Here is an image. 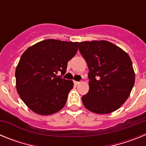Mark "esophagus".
<instances>
[{
	"label": "esophagus",
	"instance_id": "34e87169",
	"mask_svg": "<svg viewBox=\"0 0 146 146\" xmlns=\"http://www.w3.org/2000/svg\"><path fill=\"white\" fill-rule=\"evenodd\" d=\"M74 85L77 86V85L80 84V82H78V81H74Z\"/></svg>",
	"mask_w": 146,
	"mask_h": 146
}]
</instances>
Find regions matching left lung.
<instances>
[{
    "label": "left lung",
    "mask_w": 146,
    "mask_h": 146,
    "mask_svg": "<svg viewBox=\"0 0 146 146\" xmlns=\"http://www.w3.org/2000/svg\"><path fill=\"white\" fill-rule=\"evenodd\" d=\"M88 64L89 91L82 96L84 106L98 114L118 110L129 96L135 72L129 55L108 41L78 43Z\"/></svg>",
    "instance_id": "obj_1"
}]
</instances>
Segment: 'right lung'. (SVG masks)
<instances>
[{
    "instance_id": "right-lung-1",
    "label": "right lung",
    "mask_w": 146,
    "mask_h": 146,
    "mask_svg": "<svg viewBox=\"0 0 146 146\" xmlns=\"http://www.w3.org/2000/svg\"><path fill=\"white\" fill-rule=\"evenodd\" d=\"M78 50V42L47 39L35 44L22 55L15 71L16 87L24 103L37 114H53L64 108L73 88L63 79L67 64Z\"/></svg>"
}]
</instances>
